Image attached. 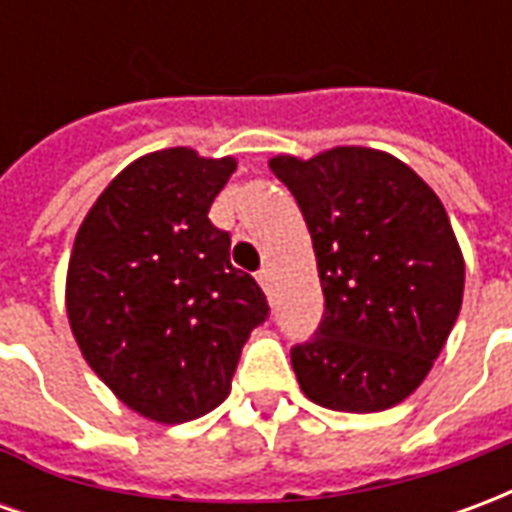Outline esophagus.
<instances>
[{"label":"esophagus","mask_w":512,"mask_h":512,"mask_svg":"<svg viewBox=\"0 0 512 512\" xmlns=\"http://www.w3.org/2000/svg\"><path fill=\"white\" fill-rule=\"evenodd\" d=\"M257 282H260V288L266 290V293H271V282H274L271 268H260V271H257Z\"/></svg>","instance_id":"1"}]
</instances>
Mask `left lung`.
Segmentation results:
<instances>
[{
    "label": "left lung",
    "instance_id": "left-lung-1",
    "mask_svg": "<svg viewBox=\"0 0 512 512\" xmlns=\"http://www.w3.org/2000/svg\"><path fill=\"white\" fill-rule=\"evenodd\" d=\"M310 230L323 318L290 348L299 386L332 411L370 414L417 389L463 301V255L417 172L373 147L268 161Z\"/></svg>",
    "mask_w": 512,
    "mask_h": 512
}]
</instances>
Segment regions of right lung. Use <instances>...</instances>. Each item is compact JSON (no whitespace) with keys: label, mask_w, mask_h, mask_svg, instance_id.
<instances>
[{"label":"right lung","mask_w":512,"mask_h":512,"mask_svg":"<svg viewBox=\"0 0 512 512\" xmlns=\"http://www.w3.org/2000/svg\"><path fill=\"white\" fill-rule=\"evenodd\" d=\"M235 158L167 147L136 158L73 241L65 307L87 365L136 414L180 425L230 395L266 293L208 219Z\"/></svg>","instance_id":"right-lung-1"}]
</instances>
